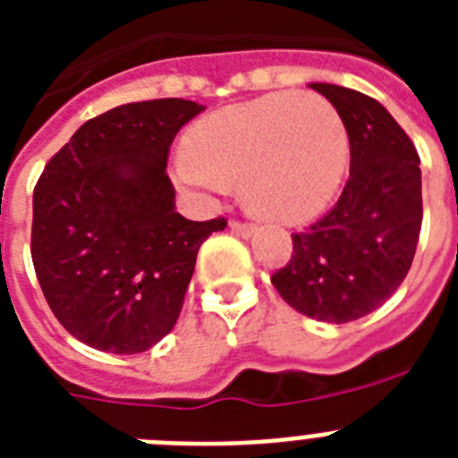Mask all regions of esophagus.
Masks as SVG:
<instances>
[{
    "instance_id": "obj_1",
    "label": "esophagus",
    "mask_w": 458,
    "mask_h": 458,
    "mask_svg": "<svg viewBox=\"0 0 458 458\" xmlns=\"http://www.w3.org/2000/svg\"><path fill=\"white\" fill-rule=\"evenodd\" d=\"M229 229H232L233 233H238V236L250 238V236H252V233H254V229H257V226L248 225V222H236V220H232V222H229Z\"/></svg>"
}]
</instances>
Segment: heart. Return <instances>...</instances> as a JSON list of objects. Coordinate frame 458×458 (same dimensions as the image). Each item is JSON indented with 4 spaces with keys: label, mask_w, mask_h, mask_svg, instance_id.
Wrapping results in <instances>:
<instances>
[{
    "label": "heart",
    "mask_w": 458,
    "mask_h": 458,
    "mask_svg": "<svg viewBox=\"0 0 458 458\" xmlns=\"http://www.w3.org/2000/svg\"><path fill=\"white\" fill-rule=\"evenodd\" d=\"M351 141L339 109L318 93L279 91L232 105L194 125L176 179L222 194L241 179L245 204L275 222L318 216L342 188Z\"/></svg>",
    "instance_id": "heart-1"
}]
</instances>
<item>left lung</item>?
I'll list each match as a JSON object with an SVG mask.
<instances>
[{"mask_svg": "<svg viewBox=\"0 0 458 458\" xmlns=\"http://www.w3.org/2000/svg\"><path fill=\"white\" fill-rule=\"evenodd\" d=\"M310 87L346 123L351 174L333 210L291 236V261L270 282L305 317L349 323L383 305L411 270L422 226V172L411 137L378 100L337 84Z\"/></svg>", "mask_w": 458, "mask_h": 458, "instance_id": "obj_1", "label": "left lung"}]
</instances>
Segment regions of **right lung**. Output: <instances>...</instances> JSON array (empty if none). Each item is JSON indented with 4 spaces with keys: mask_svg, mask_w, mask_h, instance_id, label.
Wrapping results in <instances>:
<instances>
[{
    "mask_svg": "<svg viewBox=\"0 0 458 458\" xmlns=\"http://www.w3.org/2000/svg\"><path fill=\"white\" fill-rule=\"evenodd\" d=\"M204 109L183 98L119 105L80 125L40 174L36 277L59 323L91 349L132 355L172 333L201 242L226 226L176 213L165 172L176 132Z\"/></svg>",
    "mask_w": 458,
    "mask_h": 458,
    "instance_id": "add662e5",
    "label": "right lung"
}]
</instances>
